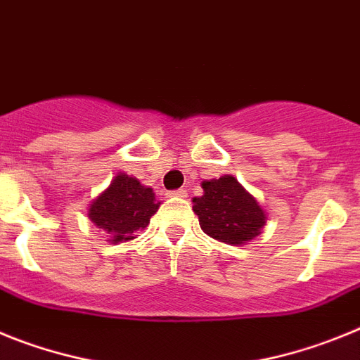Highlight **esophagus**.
Instances as JSON below:
<instances>
[{
	"instance_id": "esophagus-1",
	"label": "esophagus",
	"mask_w": 360,
	"mask_h": 360,
	"mask_svg": "<svg viewBox=\"0 0 360 360\" xmlns=\"http://www.w3.org/2000/svg\"><path fill=\"white\" fill-rule=\"evenodd\" d=\"M167 195L176 196V198H186L187 191L186 189H176V191H171V193H167Z\"/></svg>"
}]
</instances>
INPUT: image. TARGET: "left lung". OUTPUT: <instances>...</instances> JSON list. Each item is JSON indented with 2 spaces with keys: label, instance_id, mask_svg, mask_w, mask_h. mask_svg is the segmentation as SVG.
<instances>
[{
  "label": "left lung",
  "instance_id": "8db88e82",
  "mask_svg": "<svg viewBox=\"0 0 360 360\" xmlns=\"http://www.w3.org/2000/svg\"><path fill=\"white\" fill-rule=\"evenodd\" d=\"M203 195L193 198V211L207 236L229 245H243L259 234L265 212L231 174L202 184Z\"/></svg>",
  "mask_w": 360,
  "mask_h": 360
}]
</instances>
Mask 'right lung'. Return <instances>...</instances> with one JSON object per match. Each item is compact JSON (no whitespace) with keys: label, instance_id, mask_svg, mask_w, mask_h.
Masks as SVG:
<instances>
[{"label":"right lung","instance_id":"add662e5","mask_svg":"<svg viewBox=\"0 0 360 360\" xmlns=\"http://www.w3.org/2000/svg\"><path fill=\"white\" fill-rule=\"evenodd\" d=\"M160 207L151 187L136 178L119 173L110 187L90 205V219L98 229L111 234L113 243L135 238L136 231L148 227L149 219Z\"/></svg>","mask_w":360,"mask_h":360}]
</instances>
